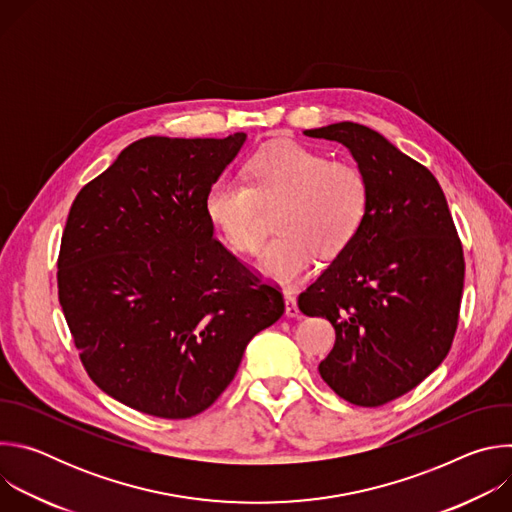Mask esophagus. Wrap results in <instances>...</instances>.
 Returning a JSON list of instances; mask_svg holds the SVG:
<instances>
[{"label": "esophagus", "instance_id": "obj_1", "mask_svg": "<svg viewBox=\"0 0 512 512\" xmlns=\"http://www.w3.org/2000/svg\"><path fill=\"white\" fill-rule=\"evenodd\" d=\"M283 298H285V316L287 318H298L300 316V308H298V300L294 296V289H283Z\"/></svg>", "mask_w": 512, "mask_h": 512}]
</instances>
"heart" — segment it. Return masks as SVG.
I'll list each match as a JSON object with an SVG mask.
<instances>
[{"mask_svg": "<svg viewBox=\"0 0 512 512\" xmlns=\"http://www.w3.org/2000/svg\"><path fill=\"white\" fill-rule=\"evenodd\" d=\"M247 182L218 176L206 190L210 221L239 253H255L265 239L263 208L279 204V231L261 253V267L281 281L306 275L316 253L332 259L358 233L369 208V180L346 160L298 141H277L247 164Z\"/></svg>", "mask_w": 512, "mask_h": 512, "instance_id": "b5f03b06", "label": "heart"}]
</instances>
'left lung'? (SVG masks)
I'll return each mask as SVG.
<instances>
[{
  "mask_svg": "<svg viewBox=\"0 0 512 512\" xmlns=\"http://www.w3.org/2000/svg\"><path fill=\"white\" fill-rule=\"evenodd\" d=\"M304 133L346 145L369 180V208L298 306L336 330L318 367L328 387L352 405L379 407L448 356L464 289L462 243L440 182L381 133L350 121Z\"/></svg>",
  "mask_w": 512,
  "mask_h": 512,
  "instance_id": "left-lung-1",
  "label": "left lung"
}]
</instances>
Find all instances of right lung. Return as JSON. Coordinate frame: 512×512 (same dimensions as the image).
<instances>
[{
  "label": "right lung",
  "instance_id": "right-lung-1",
  "mask_svg": "<svg viewBox=\"0 0 512 512\" xmlns=\"http://www.w3.org/2000/svg\"><path fill=\"white\" fill-rule=\"evenodd\" d=\"M245 139H137L70 206L58 302L93 383L131 409L202 413L285 310L279 287L214 239L204 206Z\"/></svg>",
  "mask_w": 512,
  "mask_h": 512
}]
</instances>
